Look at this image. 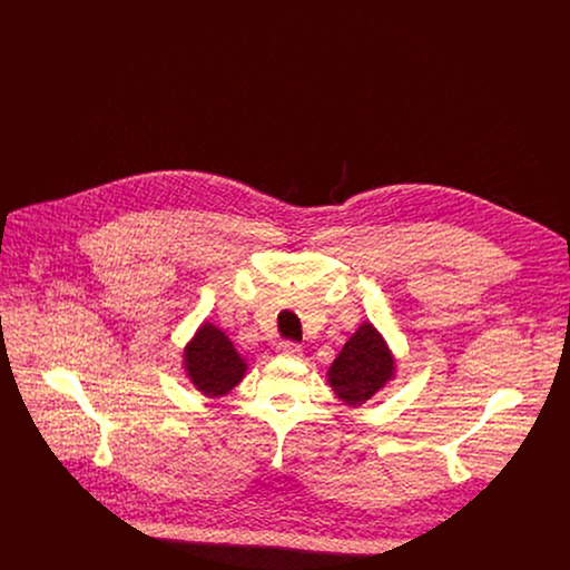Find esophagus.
I'll return each instance as SVG.
<instances>
[{"mask_svg": "<svg viewBox=\"0 0 570 570\" xmlns=\"http://www.w3.org/2000/svg\"><path fill=\"white\" fill-rule=\"evenodd\" d=\"M303 353V348L295 344V342H282L279 346H277V354H282V356H288V358H298Z\"/></svg>", "mask_w": 570, "mask_h": 570, "instance_id": "1", "label": "esophagus"}]
</instances>
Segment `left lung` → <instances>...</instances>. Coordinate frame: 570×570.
<instances>
[{
  "label": "left lung",
  "mask_w": 570,
  "mask_h": 570,
  "mask_svg": "<svg viewBox=\"0 0 570 570\" xmlns=\"http://www.w3.org/2000/svg\"><path fill=\"white\" fill-rule=\"evenodd\" d=\"M395 376V358L372 323H363L344 344L326 372L335 395L348 406H361Z\"/></svg>",
  "instance_id": "8db88e82"
}]
</instances>
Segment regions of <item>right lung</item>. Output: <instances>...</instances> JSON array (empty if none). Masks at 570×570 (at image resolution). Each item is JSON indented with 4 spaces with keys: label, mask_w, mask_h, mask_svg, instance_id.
<instances>
[{
    "label": "right lung",
    "mask_w": 570,
    "mask_h": 570,
    "mask_svg": "<svg viewBox=\"0 0 570 570\" xmlns=\"http://www.w3.org/2000/svg\"><path fill=\"white\" fill-rule=\"evenodd\" d=\"M184 367L203 395L222 397L244 380L247 363L216 325L203 323L184 351Z\"/></svg>",
    "instance_id": "obj_1"
}]
</instances>
